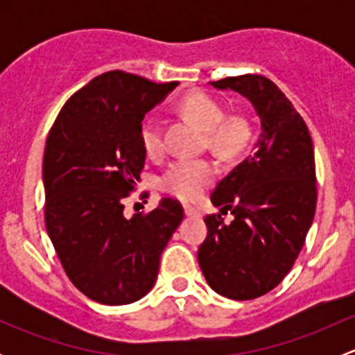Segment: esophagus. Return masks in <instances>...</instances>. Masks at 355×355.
I'll list each match as a JSON object with an SVG mask.
<instances>
[{"label": "esophagus", "instance_id": "obj_1", "mask_svg": "<svg viewBox=\"0 0 355 355\" xmlns=\"http://www.w3.org/2000/svg\"><path fill=\"white\" fill-rule=\"evenodd\" d=\"M184 211H185V214H187V216H191V218H199L200 216L199 211L196 209V207H192V206H184Z\"/></svg>", "mask_w": 355, "mask_h": 355}]
</instances>
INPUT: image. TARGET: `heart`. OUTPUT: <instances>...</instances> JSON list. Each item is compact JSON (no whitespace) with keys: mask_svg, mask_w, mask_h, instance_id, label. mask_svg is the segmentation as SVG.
I'll list each match as a JSON object with an SVG mask.
<instances>
[{"mask_svg":"<svg viewBox=\"0 0 355 355\" xmlns=\"http://www.w3.org/2000/svg\"><path fill=\"white\" fill-rule=\"evenodd\" d=\"M182 113L191 118L200 130L206 132L207 144L225 157L241 155L249 142V125L239 114L225 116L220 101L206 92H192L180 103ZM141 141L149 156L163 153V135L159 123L148 116L141 125ZM216 168L209 159H178L168 166L159 185L166 192L182 200H194L202 194L204 187L213 180Z\"/></svg>","mask_w":355,"mask_h":355,"instance_id":"obj_1","label":"heart"}]
</instances>
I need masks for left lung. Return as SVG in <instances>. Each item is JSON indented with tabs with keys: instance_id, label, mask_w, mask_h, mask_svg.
I'll use <instances>...</instances> for the list:
<instances>
[{
	"instance_id": "1",
	"label": "left lung",
	"mask_w": 355,
	"mask_h": 355,
	"mask_svg": "<svg viewBox=\"0 0 355 355\" xmlns=\"http://www.w3.org/2000/svg\"><path fill=\"white\" fill-rule=\"evenodd\" d=\"M209 85L245 98L261 134L252 155L211 194L221 209L204 218L207 237L198 261L214 292L250 300L277 287L302 249L316 211L314 148L302 116L270 78L241 75ZM227 210L234 214L230 224L220 218Z\"/></svg>"
}]
</instances>
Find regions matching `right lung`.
<instances>
[{"label":"right lung","instance_id":"right-lung-1","mask_svg":"<svg viewBox=\"0 0 355 355\" xmlns=\"http://www.w3.org/2000/svg\"><path fill=\"white\" fill-rule=\"evenodd\" d=\"M177 85L120 70L98 75L65 103L46 141L48 235L71 284L99 304L135 302L155 287L161 254L184 220L175 199L132 218L121 202L144 168L142 120Z\"/></svg>","mask_w":355,"mask_h":355}]
</instances>
